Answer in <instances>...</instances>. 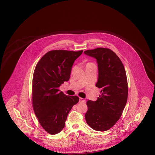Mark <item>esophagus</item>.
Returning a JSON list of instances; mask_svg holds the SVG:
<instances>
[{
	"label": "esophagus",
	"instance_id": "34e87169",
	"mask_svg": "<svg viewBox=\"0 0 155 155\" xmlns=\"http://www.w3.org/2000/svg\"><path fill=\"white\" fill-rule=\"evenodd\" d=\"M85 102V99L84 98L80 97V102Z\"/></svg>",
	"mask_w": 155,
	"mask_h": 155
}]
</instances>
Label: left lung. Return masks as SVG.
Segmentation results:
<instances>
[{"instance_id":"obj_1","label":"left lung","mask_w":155,"mask_h":155,"mask_svg":"<svg viewBox=\"0 0 155 155\" xmlns=\"http://www.w3.org/2000/svg\"><path fill=\"white\" fill-rule=\"evenodd\" d=\"M84 53L96 59L99 74L96 87L101 89V95L96 101L87 102L85 120L92 129L107 131L120 118L127 101L125 68L117 55L110 49L97 48Z\"/></svg>"}]
</instances>
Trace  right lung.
I'll return each mask as SVG.
<instances>
[{
	"label": "right lung",
	"mask_w": 155,
	"mask_h": 155,
	"mask_svg": "<svg viewBox=\"0 0 155 155\" xmlns=\"http://www.w3.org/2000/svg\"><path fill=\"white\" fill-rule=\"evenodd\" d=\"M83 52L53 50L38 62L32 78V104L38 120L50 134L60 133L67 115L79 101L77 96H67L59 87L69 80L75 60Z\"/></svg>",
	"instance_id": "add662e5"
}]
</instances>
